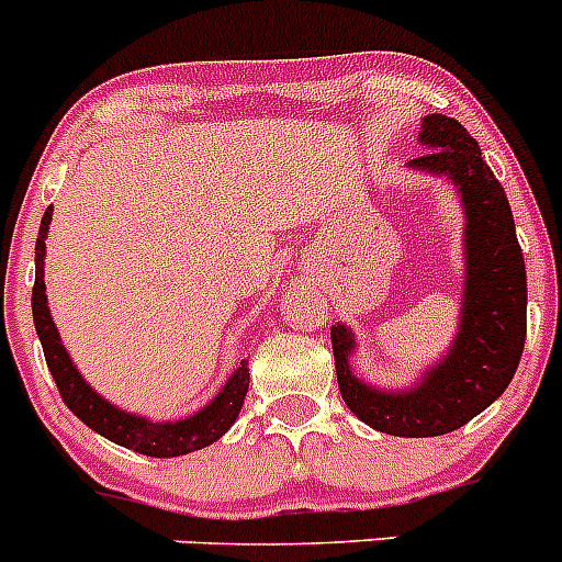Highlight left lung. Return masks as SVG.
Listing matches in <instances>:
<instances>
[{"label": "left lung", "instance_id": "1", "mask_svg": "<svg viewBox=\"0 0 562 562\" xmlns=\"http://www.w3.org/2000/svg\"><path fill=\"white\" fill-rule=\"evenodd\" d=\"M418 140L427 151L411 169L447 177L465 213L463 307L452 346L422 382L382 391L349 366L358 346L352 329L338 322L329 333L346 407L400 438L447 435L480 416L510 385L527 338V269L505 188L482 160L480 144L449 115H424Z\"/></svg>", "mask_w": 562, "mask_h": 562}]
</instances>
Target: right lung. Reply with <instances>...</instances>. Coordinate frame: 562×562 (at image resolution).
Masks as SVG:
<instances>
[{"label":"right lung","mask_w":562,"mask_h":562,"mask_svg":"<svg viewBox=\"0 0 562 562\" xmlns=\"http://www.w3.org/2000/svg\"><path fill=\"white\" fill-rule=\"evenodd\" d=\"M52 207L41 218L38 240H35V285H33V322L38 333L41 346H44V358L49 366L55 385L60 391L63 402L82 424L99 432L102 438L113 440L119 447L133 449V452L146 454V458H180V454L196 452V449L216 443L233 422L238 418L244 407L246 391H249V366L240 360L238 369L233 371L216 400L204 405L193 416L180 418V422H149L135 413L119 411L110 405L104 396H99L77 366L68 358L66 346L60 344L55 322H52L49 305H46V285H44V255H46V235H49Z\"/></svg>","instance_id":"obj_1"}]
</instances>
